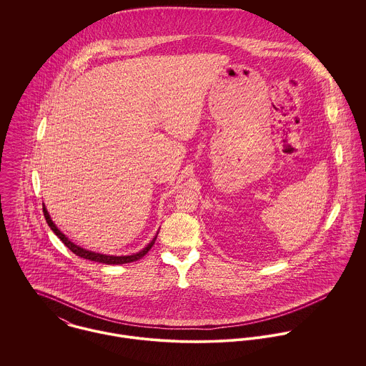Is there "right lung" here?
I'll return each mask as SVG.
<instances>
[{
    "instance_id": "add662e5",
    "label": "right lung",
    "mask_w": 366,
    "mask_h": 366,
    "mask_svg": "<svg viewBox=\"0 0 366 366\" xmlns=\"http://www.w3.org/2000/svg\"><path fill=\"white\" fill-rule=\"evenodd\" d=\"M44 206V215H45V218H46V222H48V225L51 227V229H52L53 232L60 238V241L73 252V254H76L77 257H80V258H84V259H89V261H94V262H102V263H107V264H122V263H129V262H135L138 261V259H141L142 257H145L147 254H148V251L154 247V244H155V241H157V234L154 237V239L142 249V251H139V252H137V254H132V255H127V257H115V255H105V254H99V252H94V251H89V249H84V248H81V247H79V245H76L74 242H71L57 227H56V224L53 222L52 218H51V215H49V212H48V209L45 207V204H42Z\"/></svg>"
}]
</instances>
